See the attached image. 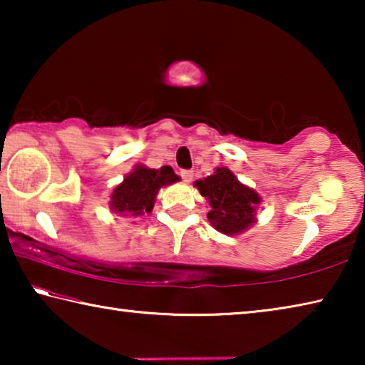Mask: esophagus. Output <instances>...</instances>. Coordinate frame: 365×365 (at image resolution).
Wrapping results in <instances>:
<instances>
[{"mask_svg":"<svg viewBox=\"0 0 365 365\" xmlns=\"http://www.w3.org/2000/svg\"><path fill=\"white\" fill-rule=\"evenodd\" d=\"M180 175H182L185 183H190L191 180H193V170H182Z\"/></svg>","mask_w":365,"mask_h":365,"instance_id":"1","label":"esophagus"}]
</instances>
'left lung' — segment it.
Segmentation results:
<instances>
[{
	"instance_id": "8db88e82",
	"label": "left lung",
	"mask_w": 365,
	"mask_h": 365,
	"mask_svg": "<svg viewBox=\"0 0 365 365\" xmlns=\"http://www.w3.org/2000/svg\"><path fill=\"white\" fill-rule=\"evenodd\" d=\"M195 187L209 202L207 219L215 230L224 235H240L255 225L262 202L255 188L242 183L227 168H215L214 174L196 180Z\"/></svg>"
}]
</instances>
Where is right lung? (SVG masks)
Returning <instances> with one entry per match:
<instances>
[{
    "label": "right lung",
    "instance_id": "right-lung-1",
    "mask_svg": "<svg viewBox=\"0 0 365 365\" xmlns=\"http://www.w3.org/2000/svg\"><path fill=\"white\" fill-rule=\"evenodd\" d=\"M180 180L170 165L160 169H150L143 164H137L130 174L115 185L109 196V209L114 214L128 219H140L151 214L159 190Z\"/></svg>",
    "mask_w": 365,
    "mask_h": 365
}]
</instances>
